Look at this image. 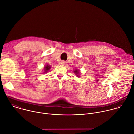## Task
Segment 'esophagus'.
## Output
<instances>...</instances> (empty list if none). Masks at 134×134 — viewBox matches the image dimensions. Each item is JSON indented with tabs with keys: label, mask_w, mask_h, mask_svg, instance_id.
Wrapping results in <instances>:
<instances>
[{
	"label": "esophagus",
	"mask_w": 134,
	"mask_h": 134,
	"mask_svg": "<svg viewBox=\"0 0 134 134\" xmlns=\"http://www.w3.org/2000/svg\"><path fill=\"white\" fill-rule=\"evenodd\" d=\"M61 64H62V65H64L65 64V62L64 61H62V62H61Z\"/></svg>",
	"instance_id": "obj_1"
}]
</instances>
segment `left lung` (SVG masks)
<instances>
[{
  "instance_id": "obj_1",
  "label": "left lung",
  "mask_w": 134,
  "mask_h": 134,
  "mask_svg": "<svg viewBox=\"0 0 134 134\" xmlns=\"http://www.w3.org/2000/svg\"><path fill=\"white\" fill-rule=\"evenodd\" d=\"M74 72V74L76 75L77 77H80V70H77V69H76V70H73Z\"/></svg>"
}]
</instances>
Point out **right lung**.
Instances as JSON below:
<instances>
[{
	"instance_id": "add662e5",
	"label": "right lung",
	"mask_w": 134,
	"mask_h": 134,
	"mask_svg": "<svg viewBox=\"0 0 134 134\" xmlns=\"http://www.w3.org/2000/svg\"><path fill=\"white\" fill-rule=\"evenodd\" d=\"M51 68V66L49 65H48V64H46L45 66H44L43 74L47 73L48 71H49V70H50Z\"/></svg>"
}]
</instances>
